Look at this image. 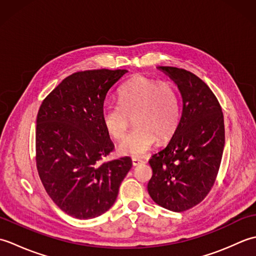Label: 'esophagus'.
<instances>
[{
	"instance_id": "obj_1",
	"label": "esophagus",
	"mask_w": 256,
	"mask_h": 256,
	"mask_svg": "<svg viewBox=\"0 0 256 256\" xmlns=\"http://www.w3.org/2000/svg\"><path fill=\"white\" fill-rule=\"evenodd\" d=\"M142 162H144L142 160L136 158V157H134V158H132V165L133 166H138L140 164H142Z\"/></svg>"
}]
</instances>
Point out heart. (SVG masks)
<instances>
[{
	"label": "heart",
	"instance_id": "obj_1",
	"mask_svg": "<svg viewBox=\"0 0 256 256\" xmlns=\"http://www.w3.org/2000/svg\"><path fill=\"white\" fill-rule=\"evenodd\" d=\"M133 116L135 128L118 145L123 155L140 157L153 148L156 140H167L177 128L180 116L177 91L170 82L138 76L118 91V103L102 106L101 122L114 140L123 138Z\"/></svg>",
	"mask_w": 256,
	"mask_h": 256
}]
</instances>
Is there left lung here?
<instances>
[{
	"mask_svg": "<svg viewBox=\"0 0 256 256\" xmlns=\"http://www.w3.org/2000/svg\"><path fill=\"white\" fill-rule=\"evenodd\" d=\"M178 86L182 113L164 150L150 160L153 176L148 190L157 204L175 212L197 206L218 175L224 148V121L214 92L192 72L158 67Z\"/></svg>",
	"mask_w": 256,
	"mask_h": 256,
	"instance_id": "obj_1",
	"label": "left lung"
}]
</instances>
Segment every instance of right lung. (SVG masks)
Here are the masks:
<instances>
[{"label": "right lung", "instance_id": "1", "mask_svg": "<svg viewBox=\"0 0 256 256\" xmlns=\"http://www.w3.org/2000/svg\"><path fill=\"white\" fill-rule=\"evenodd\" d=\"M126 72H74L45 98L38 111V175L54 202L74 218H96L110 209L132 167L128 156L100 162L114 148L101 122L103 103L108 91Z\"/></svg>", "mask_w": 256, "mask_h": 256}]
</instances>
